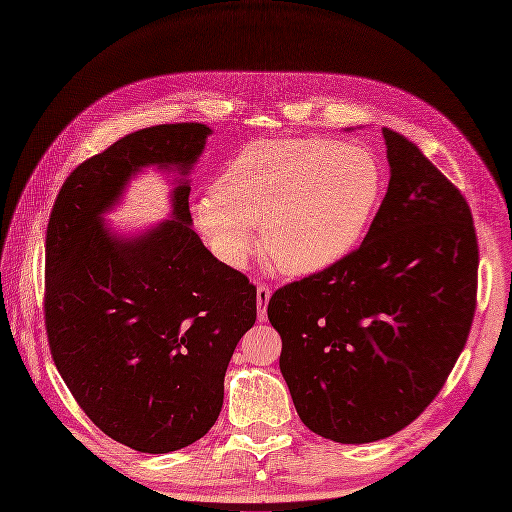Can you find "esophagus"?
Masks as SVG:
<instances>
[{"label":"esophagus","mask_w":512,"mask_h":512,"mask_svg":"<svg viewBox=\"0 0 512 512\" xmlns=\"http://www.w3.org/2000/svg\"><path fill=\"white\" fill-rule=\"evenodd\" d=\"M269 299H271V288L260 284L256 288V305H258V320L265 322L267 320V305H269Z\"/></svg>","instance_id":"esophagus-1"}]
</instances>
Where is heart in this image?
<instances>
[{"label": "heart", "mask_w": 512, "mask_h": 512, "mask_svg": "<svg viewBox=\"0 0 512 512\" xmlns=\"http://www.w3.org/2000/svg\"><path fill=\"white\" fill-rule=\"evenodd\" d=\"M382 168L371 151L329 138H262L228 162L194 203L203 237L228 267L260 245L277 271L320 273L344 260L374 218Z\"/></svg>", "instance_id": "obj_1"}]
</instances>
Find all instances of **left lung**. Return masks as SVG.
<instances>
[{
    "label": "left lung",
    "mask_w": 512,
    "mask_h": 512,
    "mask_svg": "<svg viewBox=\"0 0 512 512\" xmlns=\"http://www.w3.org/2000/svg\"><path fill=\"white\" fill-rule=\"evenodd\" d=\"M382 134L389 190L359 250L275 290L267 307L301 421L342 444L389 438L431 404L476 309L466 198L406 136Z\"/></svg>",
    "instance_id": "8db88e82"
}]
</instances>
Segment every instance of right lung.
Wrapping results in <instances>:
<instances>
[{
  "label": "right lung",
  "mask_w": 512,
  "mask_h": 512,
  "mask_svg": "<svg viewBox=\"0 0 512 512\" xmlns=\"http://www.w3.org/2000/svg\"><path fill=\"white\" fill-rule=\"evenodd\" d=\"M211 128L162 123L76 166L46 226L44 324L57 371L108 438L170 453L218 421L256 288L192 230L190 181ZM147 165L179 169L171 220L119 236L103 213Z\"/></svg>",
  "instance_id": "1"
}]
</instances>
